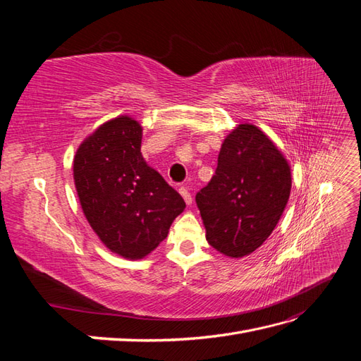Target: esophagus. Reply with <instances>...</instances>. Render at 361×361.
<instances>
[{
    "label": "esophagus",
    "mask_w": 361,
    "mask_h": 361,
    "mask_svg": "<svg viewBox=\"0 0 361 361\" xmlns=\"http://www.w3.org/2000/svg\"><path fill=\"white\" fill-rule=\"evenodd\" d=\"M179 192H180V195L183 197L185 203H187V204H191V203H192L191 192L188 191V188H187V187H180V188H179Z\"/></svg>",
    "instance_id": "1"
}]
</instances>
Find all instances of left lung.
I'll list each match as a JSON object with an SVG mask.
<instances>
[{
    "label": "left lung",
    "mask_w": 361,
    "mask_h": 361,
    "mask_svg": "<svg viewBox=\"0 0 361 361\" xmlns=\"http://www.w3.org/2000/svg\"><path fill=\"white\" fill-rule=\"evenodd\" d=\"M290 194V169L255 125L224 140L209 183L195 194L206 239L216 251L243 257L267 241Z\"/></svg>",
    "instance_id": "obj_1"
}]
</instances>
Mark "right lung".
<instances>
[{
    "instance_id": "add662e5",
    "label": "right lung",
    "mask_w": 361,
    "mask_h": 361,
    "mask_svg": "<svg viewBox=\"0 0 361 361\" xmlns=\"http://www.w3.org/2000/svg\"><path fill=\"white\" fill-rule=\"evenodd\" d=\"M141 126L110 120L80 146L73 179L87 221L114 253L141 259L167 238L183 209L180 194L141 155Z\"/></svg>"
}]
</instances>
